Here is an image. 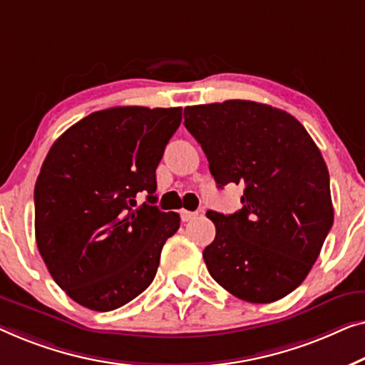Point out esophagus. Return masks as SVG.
I'll return each instance as SVG.
<instances>
[{
  "label": "esophagus",
  "mask_w": 365,
  "mask_h": 365,
  "mask_svg": "<svg viewBox=\"0 0 365 365\" xmlns=\"http://www.w3.org/2000/svg\"><path fill=\"white\" fill-rule=\"evenodd\" d=\"M197 215H198V213H195V212H188V210H182V212H180V218H182V222H190V220L197 218Z\"/></svg>",
  "instance_id": "34e87169"
}]
</instances>
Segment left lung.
Segmentation results:
<instances>
[{
    "label": "left lung",
    "mask_w": 365,
    "mask_h": 365,
    "mask_svg": "<svg viewBox=\"0 0 365 365\" xmlns=\"http://www.w3.org/2000/svg\"><path fill=\"white\" fill-rule=\"evenodd\" d=\"M218 188L243 185L233 215L207 212L217 235L208 273L233 296L273 302L306 279L334 222L329 172L297 119L253 101L185 107Z\"/></svg>",
    "instance_id": "obj_1"
}]
</instances>
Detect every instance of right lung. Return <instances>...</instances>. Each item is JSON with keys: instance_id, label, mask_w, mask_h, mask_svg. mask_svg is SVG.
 Returning <instances> with one entry per match:
<instances>
[{"instance_id": "add662e5", "label": "right lung", "mask_w": 365, "mask_h": 365, "mask_svg": "<svg viewBox=\"0 0 365 365\" xmlns=\"http://www.w3.org/2000/svg\"><path fill=\"white\" fill-rule=\"evenodd\" d=\"M182 107L127 106L92 112L49 148L34 187L36 243L71 299L112 311L147 289L178 213L153 203L155 170Z\"/></svg>"}]
</instances>
